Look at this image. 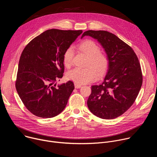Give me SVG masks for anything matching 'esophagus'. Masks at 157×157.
<instances>
[{
	"instance_id": "obj_1",
	"label": "esophagus",
	"mask_w": 157,
	"mask_h": 157,
	"mask_svg": "<svg viewBox=\"0 0 157 157\" xmlns=\"http://www.w3.org/2000/svg\"><path fill=\"white\" fill-rule=\"evenodd\" d=\"M75 88L79 89V88H80L81 87V85L79 84H77V83H75Z\"/></svg>"
}]
</instances>
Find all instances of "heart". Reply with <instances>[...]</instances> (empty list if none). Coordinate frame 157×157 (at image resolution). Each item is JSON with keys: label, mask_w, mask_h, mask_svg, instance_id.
<instances>
[{"label": "heart", "mask_w": 157, "mask_h": 157, "mask_svg": "<svg viewBox=\"0 0 157 157\" xmlns=\"http://www.w3.org/2000/svg\"><path fill=\"white\" fill-rule=\"evenodd\" d=\"M81 52L88 56V66L85 68H75L67 73V78L79 84L91 82L98 78V73L103 74L107 68L109 60L107 56L99 52L100 48L94 41L86 40L79 44ZM73 50L72 48L66 50L63 56V62L66 67H70L73 63Z\"/></svg>", "instance_id": "heart-1"}]
</instances>
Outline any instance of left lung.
<instances>
[{"instance_id":"obj_1","label":"left lung","mask_w":157,"mask_h":157,"mask_svg":"<svg viewBox=\"0 0 157 157\" xmlns=\"http://www.w3.org/2000/svg\"><path fill=\"white\" fill-rule=\"evenodd\" d=\"M104 48L109 60L104 81L91 86L87 104L96 116L113 119L123 114L136 101L142 84L139 59L132 48L114 34L104 30H87Z\"/></svg>"}]
</instances>
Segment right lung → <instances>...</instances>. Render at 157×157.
Masks as SVG:
<instances>
[{"instance_id": "1", "label": "right lung", "mask_w": 157, "mask_h": 157, "mask_svg": "<svg viewBox=\"0 0 157 157\" xmlns=\"http://www.w3.org/2000/svg\"><path fill=\"white\" fill-rule=\"evenodd\" d=\"M82 33L48 30L33 38L22 52L15 87L21 101L33 115L52 118L65 108L74 84L68 81L56 85V81L63 75L65 52Z\"/></svg>"}]
</instances>
